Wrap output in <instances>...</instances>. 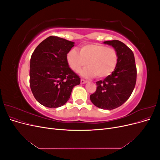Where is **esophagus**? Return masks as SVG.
Instances as JSON below:
<instances>
[{"mask_svg": "<svg viewBox=\"0 0 160 160\" xmlns=\"http://www.w3.org/2000/svg\"><path fill=\"white\" fill-rule=\"evenodd\" d=\"M87 83V81L84 80V79H81V84H85Z\"/></svg>", "mask_w": 160, "mask_h": 160, "instance_id": "34e87169", "label": "esophagus"}]
</instances>
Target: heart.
I'll return each mask as SVG.
<instances>
[{
	"instance_id": "1",
	"label": "heart",
	"mask_w": 160,
	"mask_h": 160,
	"mask_svg": "<svg viewBox=\"0 0 160 160\" xmlns=\"http://www.w3.org/2000/svg\"><path fill=\"white\" fill-rule=\"evenodd\" d=\"M67 62L75 72H79L87 64L88 67L81 72L84 77L95 76L97 79H103L116 69L118 55L113 48L92 43L81 46L79 52L75 49L70 50L67 54Z\"/></svg>"
}]
</instances>
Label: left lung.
Masks as SVG:
<instances>
[{
  "instance_id": "obj_1",
  "label": "left lung",
  "mask_w": 160,
  "mask_h": 160,
  "mask_svg": "<svg viewBox=\"0 0 160 160\" xmlns=\"http://www.w3.org/2000/svg\"><path fill=\"white\" fill-rule=\"evenodd\" d=\"M103 43L117 51L118 65L109 76L96 82V91L90 95V99L96 107L111 110L123 105L132 95L136 83L137 69L133 52L123 42L113 40Z\"/></svg>"
}]
</instances>
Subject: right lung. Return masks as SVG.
Returning <instances> with one entry per match:
<instances>
[{
  "label": "right lung",
  "instance_id": "obj_1",
  "mask_svg": "<svg viewBox=\"0 0 160 160\" xmlns=\"http://www.w3.org/2000/svg\"><path fill=\"white\" fill-rule=\"evenodd\" d=\"M75 42L50 36L38 45L30 61V87L36 100L49 108L65 105L81 79L69 67L67 54Z\"/></svg>",
  "mask_w": 160,
  "mask_h": 160
}]
</instances>
